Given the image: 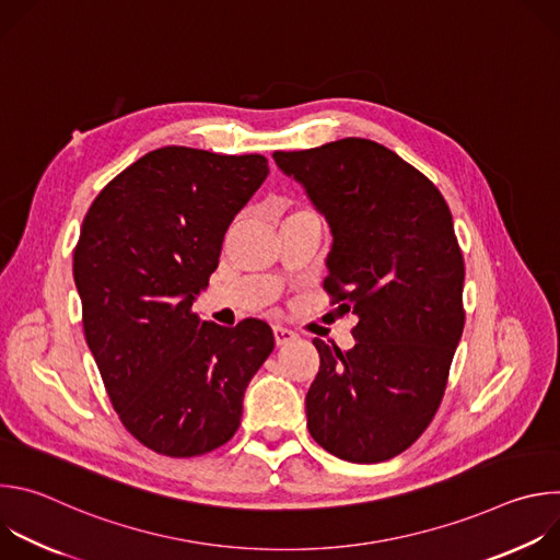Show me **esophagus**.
<instances>
[{"mask_svg":"<svg viewBox=\"0 0 560 560\" xmlns=\"http://www.w3.org/2000/svg\"><path fill=\"white\" fill-rule=\"evenodd\" d=\"M272 332H275V343H277V346H285V343H290V341L296 339V335H294L292 330L283 328V326H275Z\"/></svg>","mask_w":560,"mask_h":560,"instance_id":"esophagus-1","label":"esophagus"}]
</instances>
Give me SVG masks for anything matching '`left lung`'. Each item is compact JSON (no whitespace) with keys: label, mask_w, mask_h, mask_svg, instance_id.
Returning <instances> with one entry per match:
<instances>
[{"label":"left lung","mask_w":560,"mask_h":560,"mask_svg":"<svg viewBox=\"0 0 560 560\" xmlns=\"http://www.w3.org/2000/svg\"><path fill=\"white\" fill-rule=\"evenodd\" d=\"M272 156L326 217V290L359 316L350 350L312 341L322 365L305 394L307 430L343 460H387L430 425L463 335L452 212L425 175L370 139Z\"/></svg>","instance_id":"obj_1"}]
</instances>
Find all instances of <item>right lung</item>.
I'll return each mask as SVG.
<instances>
[{
  "label": "right lung",
  "mask_w": 560,
  "mask_h": 560,
  "mask_svg": "<svg viewBox=\"0 0 560 560\" xmlns=\"http://www.w3.org/2000/svg\"><path fill=\"white\" fill-rule=\"evenodd\" d=\"M270 168L261 154L156 148L93 201L72 255L84 335L126 430L156 454L232 439L244 392L275 348L266 322L208 324L192 303Z\"/></svg>",
  "instance_id": "add662e5"
}]
</instances>
